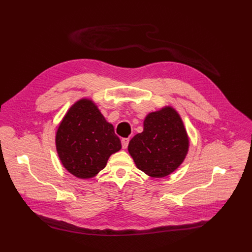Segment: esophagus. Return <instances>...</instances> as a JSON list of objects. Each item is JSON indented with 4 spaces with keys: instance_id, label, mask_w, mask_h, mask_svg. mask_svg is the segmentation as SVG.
<instances>
[{
    "instance_id": "34e87169",
    "label": "esophagus",
    "mask_w": 252,
    "mask_h": 252,
    "mask_svg": "<svg viewBox=\"0 0 252 252\" xmlns=\"http://www.w3.org/2000/svg\"><path fill=\"white\" fill-rule=\"evenodd\" d=\"M122 142V148L125 150L128 148V145H129V138H122L121 140Z\"/></svg>"
}]
</instances>
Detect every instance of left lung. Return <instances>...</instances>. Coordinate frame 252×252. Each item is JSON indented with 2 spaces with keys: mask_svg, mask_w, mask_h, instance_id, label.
<instances>
[{
  "mask_svg": "<svg viewBox=\"0 0 252 252\" xmlns=\"http://www.w3.org/2000/svg\"><path fill=\"white\" fill-rule=\"evenodd\" d=\"M188 148L181 117L172 107H165L147 116L143 131L130 140L128 151L139 170L153 177H164L183 163Z\"/></svg>",
  "mask_w": 252,
  "mask_h": 252,
  "instance_id": "obj_1",
  "label": "left lung"
}]
</instances>
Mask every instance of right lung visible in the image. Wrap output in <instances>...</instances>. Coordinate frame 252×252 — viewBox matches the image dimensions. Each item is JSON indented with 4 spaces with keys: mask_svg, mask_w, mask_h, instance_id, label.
Wrapping results in <instances>:
<instances>
[{
    "mask_svg": "<svg viewBox=\"0 0 252 252\" xmlns=\"http://www.w3.org/2000/svg\"><path fill=\"white\" fill-rule=\"evenodd\" d=\"M121 148L114 126L88 99L79 100L70 107L56 133L59 158L67 171L79 178L97 174L110 156Z\"/></svg>",
    "mask_w": 252,
    "mask_h": 252,
    "instance_id": "1",
    "label": "right lung"
}]
</instances>
